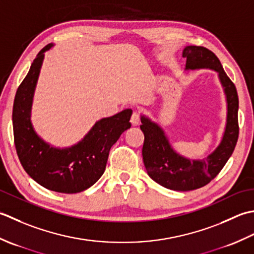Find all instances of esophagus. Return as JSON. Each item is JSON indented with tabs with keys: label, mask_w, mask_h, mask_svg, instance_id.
<instances>
[{
	"label": "esophagus",
	"mask_w": 254,
	"mask_h": 254,
	"mask_svg": "<svg viewBox=\"0 0 254 254\" xmlns=\"http://www.w3.org/2000/svg\"><path fill=\"white\" fill-rule=\"evenodd\" d=\"M130 123L132 124V126H139V124H140V116H139L138 113L132 114V116L130 118Z\"/></svg>",
	"instance_id": "1"
}]
</instances>
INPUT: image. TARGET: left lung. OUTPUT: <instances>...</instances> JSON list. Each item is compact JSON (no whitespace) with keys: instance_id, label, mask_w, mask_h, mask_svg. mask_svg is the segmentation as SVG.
Returning <instances> with one entry per match:
<instances>
[{"instance_id":"1","label":"left lung","mask_w":254,"mask_h":254,"mask_svg":"<svg viewBox=\"0 0 254 254\" xmlns=\"http://www.w3.org/2000/svg\"><path fill=\"white\" fill-rule=\"evenodd\" d=\"M182 56L186 58L185 71L214 70L218 73L227 104L226 126L219 144L206 158L190 159L175 151L162 127L151 118L141 115L140 129L144 134L142 158L149 177L165 189L186 192L208 184L231 157L239 134V100L235 84L213 51L200 46H186Z\"/></svg>"}]
</instances>
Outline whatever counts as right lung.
I'll return each mask as SVG.
<instances>
[{
	"mask_svg": "<svg viewBox=\"0 0 254 254\" xmlns=\"http://www.w3.org/2000/svg\"><path fill=\"white\" fill-rule=\"evenodd\" d=\"M39 51L27 75L18 86L13 106L14 142L19 161L27 174L45 189L58 193L83 192L104 173L108 153L121 134L130 128L132 111L97 121L81 140L71 147L58 148L45 141L32 124V106L45 53Z\"/></svg>",
	"mask_w": 254,
	"mask_h": 254,
	"instance_id": "obj_1",
	"label": "right lung"
}]
</instances>
